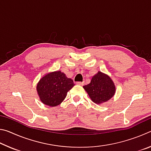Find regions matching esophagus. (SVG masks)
Returning a JSON list of instances; mask_svg holds the SVG:
<instances>
[{"mask_svg": "<svg viewBox=\"0 0 151 151\" xmlns=\"http://www.w3.org/2000/svg\"><path fill=\"white\" fill-rule=\"evenodd\" d=\"M76 84H77V85L83 86V85H85V83H84V82H76Z\"/></svg>", "mask_w": 151, "mask_h": 151, "instance_id": "obj_1", "label": "esophagus"}]
</instances>
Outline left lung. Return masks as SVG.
<instances>
[{
    "label": "left lung",
    "instance_id": "obj_1",
    "mask_svg": "<svg viewBox=\"0 0 151 151\" xmlns=\"http://www.w3.org/2000/svg\"><path fill=\"white\" fill-rule=\"evenodd\" d=\"M94 103L101 104L106 102L114 96L115 86L109 76L98 72L91 79V83L83 86Z\"/></svg>",
    "mask_w": 151,
    "mask_h": 151
}]
</instances>
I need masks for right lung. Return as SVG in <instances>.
Masks as SVG:
<instances>
[{
	"label": "right lung",
	"instance_id": "1",
	"mask_svg": "<svg viewBox=\"0 0 151 151\" xmlns=\"http://www.w3.org/2000/svg\"><path fill=\"white\" fill-rule=\"evenodd\" d=\"M74 86L72 79L60 71H56L43 76L37 84V90L42 103L56 106L62 103Z\"/></svg>",
	"mask_w": 151,
	"mask_h": 151
}]
</instances>
